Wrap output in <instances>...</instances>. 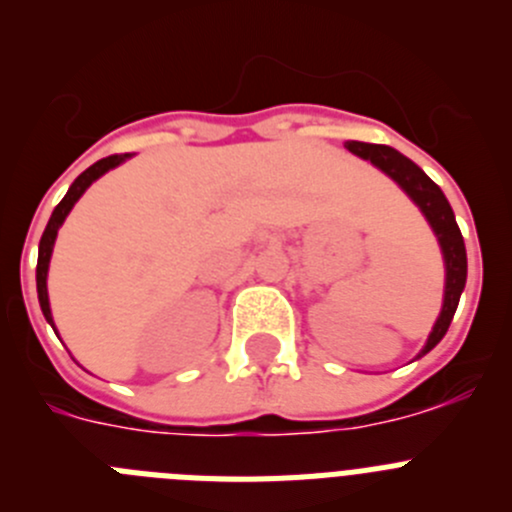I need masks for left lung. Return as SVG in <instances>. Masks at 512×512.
<instances>
[{
  "label": "left lung",
  "instance_id": "left-lung-1",
  "mask_svg": "<svg viewBox=\"0 0 512 512\" xmlns=\"http://www.w3.org/2000/svg\"><path fill=\"white\" fill-rule=\"evenodd\" d=\"M346 148L356 153V156L372 161L377 169H382L384 174L400 184L402 192L408 194L410 200L420 207V212H423L428 225L436 233L438 246H441L443 264H446L443 307L436 325H433L431 336H428L423 351L418 354L420 359L431 348H436V343L446 336V330H449L451 320H454L456 307H459V297L464 292V284H467V248H464V238H461L454 210H451L449 200L443 197L441 187L420 166H415L408 156H402L400 151L390 146H374V143H359V140H348Z\"/></svg>",
  "mask_w": 512,
  "mask_h": 512
}]
</instances>
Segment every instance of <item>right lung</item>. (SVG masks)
<instances>
[{
	"label": "right lung",
	"instance_id": "right-lung-1",
	"mask_svg": "<svg viewBox=\"0 0 512 512\" xmlns=\"http://www.w3.org/2000/svg\"><path fill=\"white\" fill-rule=\"evenodd\" d=\"M125 158H130V153H117V156H107V158H102V161H97V164L89 166L84 174L76 176L74 184H71L69 192H66V197L58 202L56 210H53V215H51V220H48V225H45L43 238H40V248H38V269H35V279H38L40 310H43L45 320H48L51 325H53V315H51V302H48V284H45V279H48V264H51V253H53V243H56L58 228L63 225V220H66V215L71 212V207L76 205V200H79L81 194L92 187V182H97L99 176L107 174V171L115 169V166H120ZM53 330H56V328H53Z\"/></svg>",
	"mask_w": 512,
	"mask_h": 512
}]
</instances>
